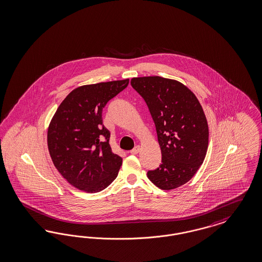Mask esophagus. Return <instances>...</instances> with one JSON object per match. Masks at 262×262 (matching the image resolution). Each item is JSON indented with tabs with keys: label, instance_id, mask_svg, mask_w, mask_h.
<instances>
[{
	"label": "esophagus",
	"instance_id": "1",
	"mask_svg": "<svg viewBox=\"0 0 262 262\" xmlns=\"http://www.w3.org/2000/svg\"><path fill=\"white\" fill-rule=\"evenodd\" d=\"M139 151H140V147H139V146H136L135 148L130 150V152H131L132 155H137Z\"/></svg>",
	"mask_w": 262,
	"mask_h": 262
}]
</instances>
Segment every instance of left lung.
<instances>
[{
	"label": "left lung",
	"mask_w": 262,
	"mask_h": 262,
	"mask_svg": "<svg viewBox=\"0 0 262 262\" xmlns=\"http://www.w3.org/2000/svg\"><path fill=\"white\" fill-rule=\"evenodd\" d=\"M131 86L148 105L161 149V164L148 171V178L161 190L178 188L192 179L205 160L208 126L203 107L176 80L137 77Z\"/></svg>",
	"instance_id": "8db88e82"
}]
</instances>
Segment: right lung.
Wrapping results in <instances>:
<instances>
[{"mask_svg":"<svg viewBox=\"0 0 262 262\" xmlns=\"http://www.w3.org/2000/svg\"><path fill=\"white\" fill-rule=\"evenodd\" d=\"M129 79L76 88L59 104L48 129L50 156L73 187L98 193L114 182L122 159L112 151L102 108L123 91Z\"/></svg>","mask_w":262,"mask_h":262,"instance_id":"add662e5","label":"right lung"}]
</instances>
